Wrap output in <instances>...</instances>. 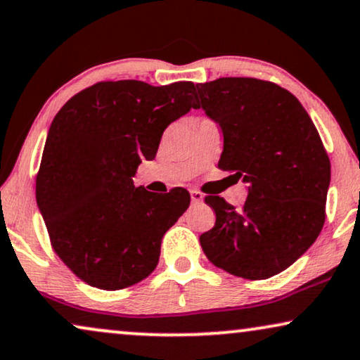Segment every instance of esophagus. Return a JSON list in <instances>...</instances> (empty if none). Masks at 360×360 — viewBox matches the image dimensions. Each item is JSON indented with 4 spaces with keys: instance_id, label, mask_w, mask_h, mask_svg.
Returning a JSON list of instances; mask_svg holds the SVG:
<instances>
[{
    "instance_id": "1",
    "label": "esophagus",
    "mask_w": 360,
    "mask_h": 360,
    "mask_svg": "<svg viewBox=\"0 0 360 360\" xmlns=\"http://www.w3.org/2000/svg\"><path fill=\"white\" fill-rule=\"evenodd\" d=\"M190 195H191V201H193V203H201V201H203V193H201V191H198V190H191L190 191Z\"/></svg>"
}]
</instances>
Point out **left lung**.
<instances>
[{"mask_svg": "<svg viewBox=\"0 0 360 360\" xmlns=\"http://www.w3.org/2000/svg\"><path fill=\"white\" fill-rule=\"evenodd\" d=\"M196 90L223 131L218 167L249 188L243 208L206 196L216 223L201 248L236 277H274L307 252L326 219L331 162L321 137L302 103L272 82L224 77Z\"/></svg>", "mask_w": 360, "mask_h": 360, "instance_id": "8db88e82", "label": "left lung"}]
</instances>
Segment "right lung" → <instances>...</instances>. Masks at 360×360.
I'll return each instance as SVG.
<instances>
[{"mask_svg": "<svg viewBox=\"0 0 360 360\" xmlns=\"http://www.w3.org/2000/svg\"><path fill=\"white\" fill-rule=\"evenodd\" d=\"M191 108H200L193 82H98L53 117L37 206L52 249L85 283L121 290L154 272L162 236L188 208L190 193L179 186L155 196L132 176L154 159L165 127Z\"/></svg>", "mask_w": 360, "mask_h": 360, "instance_id": "add662e5", "label": "right lung"}]
</instances>
